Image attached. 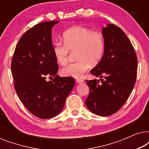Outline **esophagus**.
Here are the masks:
<instances>
[{"mask_svg":"<svg viewBox=\"0 0 149 149\" xmlns=\"http://www.w3.org/2000/svg\"><path fill=\"white\" fill-rule=\"evenodd\" d=\"M76 81H77V83H83L84 80H83V79H77Z\"/></svg>","mask_w":149,"mask_h":149,"instance_id":"obj_1","label":"esophagus"}]
</instances>
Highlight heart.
Returning a JSON list of instances; mask_svg holds the SVG:
<instances>
[{"mask_svg": "<svg viewBox=\"0 0 149 149\" xmlns=\"http://www.w3.org/2000/svg\"><path fill=\"white\" fill-rule=\"evenodd\" d=\"M62 38L64 43L56 42L53 47L56 62L61 65L66 64L70 52L74 51L77 59L61 70L63 76L75 78L82 77L90 65H96L102 58L105 40L101 32L85 27H74L65 31Z\"/></svg>", "mask_w": 149, "mask_h": 149, "instance_id": "heart-1", "label": "heart"}]
</instances>
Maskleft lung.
Listing matches in <instances>:
<instances>
[{"mask_svg":"<svg viewBox=\"0 0 149 149\" xmlns=\"http://www.w3.org/2000/svg\"><path fill=\"white\" fill-rule=\"evenodd\" d=\"M105 49L100 62L90 71L100 80H85L89 93L85 104L97 115L117 113L127 101L137 76V56L123 30L114 24L103 28Z\"/></svg>","mask_w":149,"mask_h":149,"instance_id":"left-lung-1","label":"left lung"}]
</instances>
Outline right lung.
<instances>
[{
    "label": "right lung",
    "mask_w": 149,
    "mask_h": 149,
    "mask_svg": "<svg viewBox=\"0 0 149 149\" xmlns=\"http://www.w3.org/2000/svg\"><path fill=\"white\" fill-rule=\"evenodd\" d=\"M58 22H40L28 30L16 45L11 60L16 93L26 109L40 119L58 115L74 85L72 77L57 74L52 28ZM47 76L54 78L47 81Z\"/></svg>",
    "instance_id": "add662e5"
}]
</instances>
